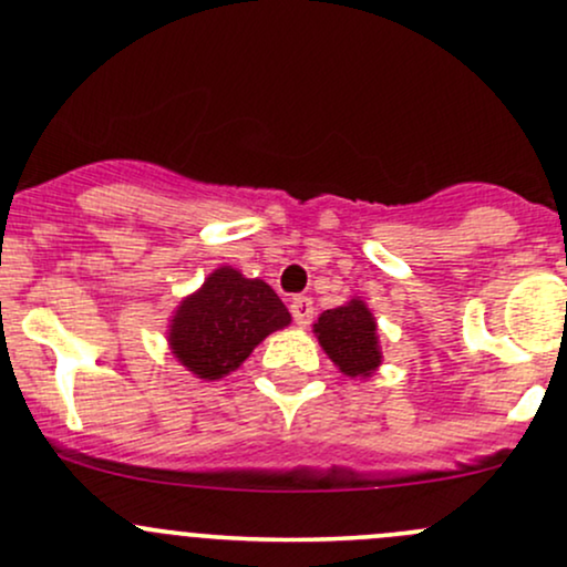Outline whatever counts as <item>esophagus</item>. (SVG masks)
I'll use <instances>...</instances> for the list:
<instances>
[{
	"label": "esophagus",
	"mask_w": 567,
	"mask_h": 567,
	"mask_svg": "<svg viewBox=\"0 0 567 567\" xmlns=\"http://www.w3.org/2000/svg\"><path fill=\"white\" fill-rule=\"evenodd\" d=\"M290 312H293V320H296V326H309V322H312V317H315V303H312V298L309 296H296L293 301H290Z\"/></svg>",
	"instance_id": "obj_1"
}]
</instances>
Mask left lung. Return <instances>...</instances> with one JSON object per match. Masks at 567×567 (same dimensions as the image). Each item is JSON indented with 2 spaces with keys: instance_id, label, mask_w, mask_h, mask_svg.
I'll use <instances>...</instances> for the list:
<instances>
[{
  "instance_id": "1",
  "label": "left lung",
  "mask_w": 567,
  "mask_h": 567,
  "mask_svg": "<svg viewBox=\"0 0 567 567\" xmlns=\"http://www.w3.org/2000/svg\"><path fill=\"white\" fill-rule=\"evenodd\" d=\"M315 333L341 374L371 377L382 363L374 315L358 298L317 317Z\"/></svg>"
}]
</instances>
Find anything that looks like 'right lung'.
<instances>
[{"label":"right lung","instance_id":"obj_1","mask_svg":"<svg viewBox=\"0 0 567 567\" xmlns=\"http://www.w3.org/2000/svg\"><path fill=\"white\" fill-rule=\"evenodd\" d=\"M290 326V312L264 279H247L231 266L215 269L179 303L169 344L198 379H220L239 369L266 336Z\"/></svg>","mask_w":567,"mask_h":567}]
</instances>
